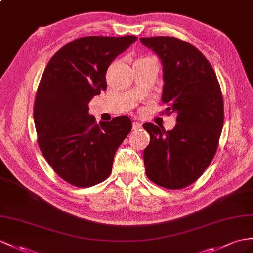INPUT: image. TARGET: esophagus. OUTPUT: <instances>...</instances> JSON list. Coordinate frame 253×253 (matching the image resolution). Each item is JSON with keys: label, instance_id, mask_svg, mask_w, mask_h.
<instances>
[{"label": "esophagus", "instance_id": "obj_1", "mask_svg": "<svg viewBox=\"0 0 253 253\" xmlns=\"http://www.w3.org/2000/svg\"><path fill=\"white\" fill-rule=\"evenodd\" d=\"M142 127V124L139 122H133L132 123V129L133 130H139V129Z\"/></svg>", "mask_w": 253, "mask_h": 253}]
</instances>
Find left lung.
I'll list each match as a JSON object with an SVG mask.
<instances>
[{"label":"left lung","instance_id":"left-lung-1","mask_svg":"<svg viewBox=\"0 0 253 253\" xmlns=\"http://www.w3.org/2000/svg\"><path fill=\"white\" fill-rule=\"evenodd\" d=\"M163 64L161 100L176 113L172 130L144 123L151 142L143 152L148 179L167 189H182L202 175L215 156L223 126V99L217 76L192 44L175 37H141Z\"/></svg>","mask_w":253,"mask_h":253}]
</instances>
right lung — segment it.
I'll return each instance as SVG.
<instances>
[{"label":"right lung","mask_w":253,"mask_h":253,"mask_svg":"<svg viewBox=\"0 0 253 253\" xmlns=\"http://www.w3.org/2000/svg\"><path fill=\"white\" fill-rule=\"evenodd\" d=\"M135 41L133 35L78 38L57 51L43 71L34 103L38 145L57 175L76 187L110 175L115 152L131 130L126 115L97 124L88 102L106 90L110 64Z\"/></svg>","instance_id":"obj_1"}]
</instances>
